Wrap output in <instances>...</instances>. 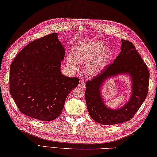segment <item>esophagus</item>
<instances>
[{"mask_svg": "<svg viewBox=\"0 0 157 157\" xmlns=\"http://www.w3.org/2000/svg\"><path fill=\"white\" fill-rule=\"evenodd\" d=\"M78 87H79V88H82V89H84L85 88H86V85H85L84 82H83V81H81L80 82H79V83H78Z\"/></svg>", "mask_w": 157, "mask_h": 157, "instance_id": "1", "label": "esophagus"}]
</instances>
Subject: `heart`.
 <instances>
[{"label": "heart", "instance_id": "b5f03b06", "mask_svg": "<svg viewBox=\"0 0 157 157\" xmlns=\"http://www.w3.org/2000/svg\"><path fill=\"white\" fill-rule=\"evenodd\" d=\"M74 54L67 56V63L71 69H76L78 62L86 63V73L88 76H94L99 73L111 60L113 53L101 41L94 40L78 45L74 48Z\"/></svg>", "mask_w": 157, "mask_h": 157}]
</instances>
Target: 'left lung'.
<instances>
[{
    "instance_id": "8db88e82",
    "label": "left lung",
    "mask_w": 157,
    "mask_h": 157,
    "mask_svg": "<svg viewBox=\"0 0 157 157\" xmlns=\"http://www.w3.org/2000/svg\"><path fill=\"white\" fill-rule=\"evenodd\" d=\"M121 41V51L113 63L104 67L86 84L85 97L89 114L94 121L104 125L129 121L136 113L147 95L150 79L147 67L132 42ZM120 75L130 76L131 94L129 100L122 107L110 109L105 104L101 89L108 79Z\"/></svg>"
}]
</instances>
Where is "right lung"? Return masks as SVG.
I'll list each match as a JSON object with an SVG mask.
<instances>
[{
  "label": "right lung",
  "instance_id": "obj_1",
  "mask_svg": "<svg viewBox=\"0 0 157 157\" xmlns=\"http://www.w3.org/2000/svg\"><path fill=\"white\" fill-rule=\"evenodd\" d=\"M65 51L54 33L33 41L15 57L10 69V93L23 114L42 121L60 115L67 97L79 82L61 72Z\"/></svg>",
  "mask_w": 157,
  "mask_h": 157
}]
</instances>
